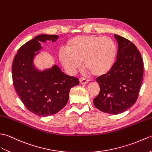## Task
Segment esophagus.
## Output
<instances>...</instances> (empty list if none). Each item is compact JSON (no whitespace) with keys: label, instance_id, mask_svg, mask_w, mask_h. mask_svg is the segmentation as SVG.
Returning <instances> with one entry per match:
<instances>
[{"label":"esophagus","instance_id":"obj_1","mask_svg":"<svg viewBox=\"0 0 152 152\" xmlns=\"http://www.w3.org/2000/svg\"><path fill=\"white\" fill-rule=\"evenodd\" d=\"M79 81H80V84H84V85H85V84H87L88 83L89 80L85 79V78H80L79 79Z\"/></svg>","mask_w":152,"mask_h":152}]
</instances>
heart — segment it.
Masks as SVG:
<instances>
[{
	"instance_id": "b5f03b06",
	"label": "heart",
	"mask_w": 152,
	"mask_h": 152,
	"mask_svg": "<svg viewBox=\"0 0 152 152\" xmlns=\"http://www.w3.org/2000/svg\"><path fill=\"white\" fill-rule=\"evenodd\" d=\"M66 51L59 57L70 72L79 69L83 62L85 68L94 76L105 75L112 69L117 55L115 42L106 36H78L67 42Z\"/></svg>"
}]
</instances>
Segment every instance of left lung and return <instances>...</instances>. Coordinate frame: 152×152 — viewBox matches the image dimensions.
<instances>
[{"label": "left lung", "instance_id": "1", "mask_svg": "<svg viewBox=\"0 0 152 152\" xmlns=\"http://www.w3.org/2000/svg\"><path fill=\"white\" fill-rule=\"evenodd\" d=\"M118 45L116 61L109 72L97 77L100 91L94 99L103 113L118 114L136 102L142 84L144 64L139 50L129 40L114 34Z\"/></svg>", "mask_w": 152, "mask_h": 152}]
</instances>
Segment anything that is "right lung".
Returning a JSON list of instances; mask_svg holds the SVG:
<instances>
[{
  "instance_id": "add662e5",
  "label": "right lung",
  "mask_w": 152,
  "mask_h": 152,
  "mask_svg": "<svg viewBox=\"0 0 152 152\" xmlns=\"http://www.w3.org/2000/svg\"><path fill=\"white\" fill-rule=\"evenodd\" d=\"M57 35L41 34L22 45L12 64L13 86L30 112L39 116L55 114L69 99L70 89L79 84V79L63 73L56 65L43 71L36 69L34 57L42 49L39 42H55Z\"/></svg>"
}]
</instances>
